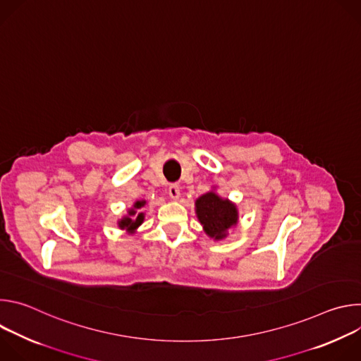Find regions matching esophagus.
Instances as JSON below:
<instances>
[{
  "mask_svg": "<svg viewBox=\"0 0 361 361\" xmlns=\"http://www.w3.org/2000/svg\"><path fill=\"white\" fill-rule=\"evenodd\" d=\"M169 194H170L171 200H178L180 198V187L177 184H171L169 187Z\"/></svg>",
  "mask_w": 361,
  "mask_h": 361,
  "instance_id": "1",
  "label": "esophagus"
}]
</instances>
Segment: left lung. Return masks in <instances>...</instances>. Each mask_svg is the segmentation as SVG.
<instances>
[{
	"label": "left lung",
	"instance_id": "left-lung-1",
	"mask_svg": "<svg viewBox=\"0 0 361 361\" xmlns=\"http://www.w3.org/2000/svg\"><path fill=\"white\" fill-rule=\"evenodd\" d=\"M195 214L204 233L214 241L224 240L228 230L238 224V209L235 202L223 198L216 187L195 200Z\"/></svg>",
	"mask_w": 361,
	"mask_h": 361
}]
</instances>
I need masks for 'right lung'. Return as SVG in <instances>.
<instances>
[{
    "label": "right lung",
    "instance_id": "add662e5",
    "mask_svg": "<svg viewBox=\"0 0 361 361\" xmlns=\"http://www.w3.org/2000/svg\"><path fill=\"white\" fill-rule=\"evenodd\" d=\"M147 201L145 200H137L133 207L128 209L127 214L118 220V228L120 230H126L128 234H134L137 231V228L144 223L145 219V213H142L141 209L145 207Z\"/></svg>",
    "mask_w": 361,
    "mask_h": 361
}]
</instances>
